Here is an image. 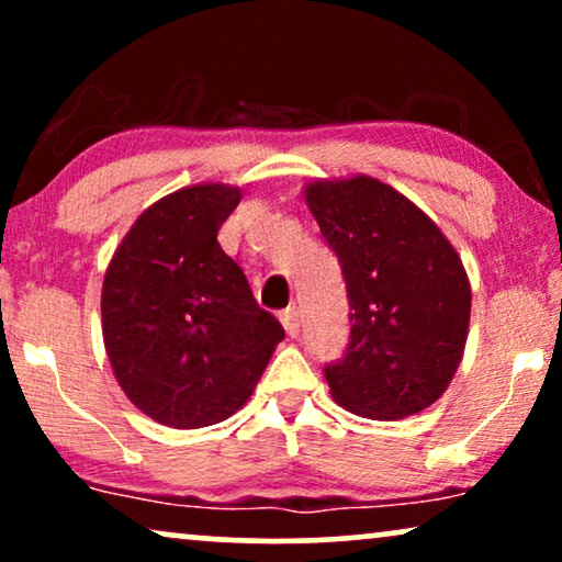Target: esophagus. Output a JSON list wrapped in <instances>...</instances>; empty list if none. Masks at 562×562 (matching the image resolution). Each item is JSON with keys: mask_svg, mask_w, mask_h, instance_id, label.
Returning a JSON list of instances; mask_svg holds the SVG:
<instances>
[{"mask_svg": "<svg viewBox=\"0 0 562 562\" xmlns=\"http://www.w3.org/2000/svg\"><path fill=\"white\" fill-rule=\"evenodd\" d=\"M281 325H283V329H286V333H289L291 337L299 335V327H302V319H299V310H296V306H289V310L281 312Z\"/></svg>", "mask_w": 562, "mask_h": 562, "instance_id": "esophagus-1", "label": "esophagus"}]
</instances>
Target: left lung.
I'll return each instance as SVG.
<instances>
[{"label": "left lung", "instance_id": "obj_1", "mask_svg": "<svg viewBox=\"0 0 562 562\" xmlns=\"http://www.w3.org/2000/svg\"><path fill=\"white\" fill-rule=\"evenodd\" d=\"M304 199L342 266L350 342L325 368L329 394L368 419L435 404L463 360L471 283L442 229L389 183L317 179Z\"/></svg>", "mask_w": 562, "mask_h": 562}]
</instances>
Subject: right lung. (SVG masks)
Instances as JSON below:
<instances>
[{"label": "right lung", "instance_id": "add662e5", "mask_svg": "<svg viewBox=\"0 0 562 562\" xmlns=\"http://www.w3.org/2000/svg\"><path fill=\"white\" fill-rule=\"evenodd\" d=\"M240 189L196 183L150 204L106 266L102 335L114 379L176 429L217 425L248 402L283 327L260 310L217 233Z\"/></svg>", "mask_w": 562, "mask_h": 562}]
</instances>
